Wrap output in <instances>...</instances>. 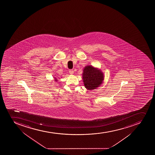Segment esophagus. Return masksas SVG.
<instances>
[{
    "instance_id": "obj_1",
    "label": "esophagus",
    "mask_w": 155,
    "mask_h": 155,
    "mask_svg": "<svg viewBox=\"0 0 155 155\" xmlns=\"http://www.w3.org/2000/svg\"><path fill=\"white\" fill-rule=\"evenodd\" d=\"M69 74H70V75H73L74 74V71L72 70H70L69 71Z\"/></svg>"
}]
</instances>
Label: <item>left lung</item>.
I'll use <instances>...</instances> for the list:
<instances>
[{
    "mask_svg": "<svg viewBox=\"0 0 155 155\" xmlns=\"http://www.w3.org/2000/svg\"><path fill=\"white\" fill-rule=\"evenodd\" d=\"M82 79L85 87L88 91H92L102 84L104 74L101 69L89 64L83 69Z\"/></svg>",
    "mask_w": 155,
    "mask_h": 155,
    "instance_id": "left-lung-1",
    "label": "left lung"
}]
</instances>
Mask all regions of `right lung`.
<instances>
[{
    "label": "right lung",
    "mask_w": 155,
    "mask_h": 155,
    "mask_svg": "<svg viewBox=\"0 0 155 155\" xmlns=\"http://www.w3.org/2000/svg\"><path fill=\"white\" fill-rule=\"evenodd\" d=\"M54 77V81L56 82L58 81V79H57L55 78V77Z\"/></svg>",
    "instance_id": "add662e5"
}]
</instances>
